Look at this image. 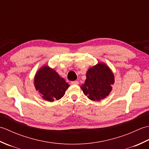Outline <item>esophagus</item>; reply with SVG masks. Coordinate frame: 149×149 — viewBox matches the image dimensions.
<instances>
[{
  "label": "esophagus",
  "instance_id": "1",
  "mask_svg": "<svg viewBox=\"0 0 149 149\" xmlns=\"http://www.w3.org/2000/svg\"><path fill=\"white\" fill-rule=\"evenodd\" d=\"M71 84H75V85H77L79 84V81H72L71 82Z\"/></svg>",
  "mask_w": 149,
  "mask_h": 149
}]
</instances>
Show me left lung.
Here are the masks:
<instances>
[{
  "instance_id": "1",
  "label": "left lung",
  "mask_w": 149,
  "mask_h": 149,
  "mask_svg": "<svg viewBox=\"0 0 149 149\" xmlns=\"http://www.w3.org/2000/svg\"><path fill=\"white\" fill-rule=\"evenodd\" d=\"M114 81V75L108 66L98 63L87 71L86 79L81 88L90 100L99 101L109 95Z\"/></svg>"
}]
</instances>
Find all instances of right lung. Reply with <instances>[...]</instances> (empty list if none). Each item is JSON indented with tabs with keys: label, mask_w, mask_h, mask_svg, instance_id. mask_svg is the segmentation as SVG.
<instances>
[{
	"label": "right lung",
	"mask_w": 149,
	"mask_h": 149,
	"mask_svg": "<svg viewBox=\"0 0 149 149\" xmlns=\"http://www.w3.org/2000/svg\"><path fill=\"white\" fill-rule=\"evenodd\" d=\"M34 86L43 99L52 102L62 98L70 85L55 70L46 65L36 73Z\"/></svg>",
	"instance_id": "add662e5"
}]
</instances>
